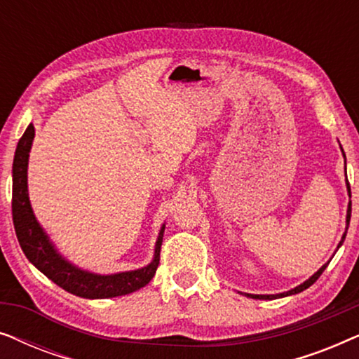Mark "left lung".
I'll use <instances>...</instances> for the list:
<instances>
[{"label": "left lung", "instance_id": "8db88e82", "mask_svg": "<svg viewBox=\"0 0 359 359\" xmlns=\"http://www.w3.org/2000/svg\"><path fill=\"white\" fill-rule=\"evenodd\" d=\"M345 155V154H343ZM346 170V168H345ZM346 186H348V194H350V198H351V189H350V183H348L346 181ZM350 219H351V201H350V204H348V210H346V230H348V225H350ZM345 237H346V233H343V237H341V240H340V243H338V247L337 248H340L341 247V243H343V240H345ZM328 266V263H325L323 264V266L318 269V271L316 273V274H312L311 278L307 279V281H304L302 284H299L297 287H294V289H291V291H287V292H281V294H273V296H262V294H245V296H248V297H252V299H269V301H271V299H278V297H286V296H291V294H297V292H302L304 289H307V287H311L313 283L317 281L318 278H320V274L323 273V269H325Z\"/></svg>", "mask_w": 359, "mask_h": 359}]
</instances>
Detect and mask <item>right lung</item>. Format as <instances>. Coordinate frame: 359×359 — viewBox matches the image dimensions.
Returning <instances> with one entry per match:
<instances>
[{"instance_id": "1", "label": "right lung", "mask_w": 359, "mask_h": 359, "mask_svg": "<svg viewBox=\"0 0 359 359\" xmlns=\"http://www.w3.org/2000/svg\"><path fill=\"white\" fill-rule=\"evenodd\" d=\"M34 135H36L34 126L29 124L24 135L19 139L13 161V222L19 245L29 262L48 279H52L57 286L75 294V296L86 299L124 296V294L139 291L140 287L147 286L158 268L165 225L161 227L158 238H156L151 263L135 269V271L106 274V276L95 274L76 268L57 252L41 224L37 222L27 194V161Z\"/></svg>"}]
</instances>
